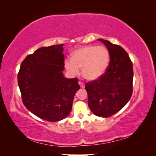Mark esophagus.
Wrapping results in <instances>:
<instances>
[{"label":"esophagus","instance_id":"1","mask_svg":"<svg viewBox=\"0 0 156 156\" xmlns=\"http://www.w3.org/2000/svg\"><path fill=\"white\" fill-rule=\"evenodd\" d=\"M79 85H80V87H81V88H84V84L83 82L79 81Z\"/></svg>","mask_w":156,"mask_h":156}]
</instances>
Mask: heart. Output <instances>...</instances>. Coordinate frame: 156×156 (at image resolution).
<instances>
[{"label": "heart", "instance_id": "obj_1", "mask_svg": "<svg viewBox=\"0 0 156 156\" xmlns=\"http://www.w3.org/2000/svg\"><path fill=\"white\" fill-rule=\"evenodd\" d=\"M109 61V54L103 46L87 45L73 52L71 58L65 60L64 66L73 75L82 68L83 76L88 80L98 79L105 72Z\"/></svg>", "mask_w": 156, "mask_h": 156}]
</instances>
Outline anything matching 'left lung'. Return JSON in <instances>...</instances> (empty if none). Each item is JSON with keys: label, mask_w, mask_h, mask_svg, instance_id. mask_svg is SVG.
Wrapping results in <instances>:
<instances>
[{"label": "left lung", "mask_w": 156, "mask_h": 156, "mask_svg": "<svg viewBox=\"0 0 156 156\" xmlns=\"http://www.w3.org/2000/svg\"><path fill=\"white\" fill-rule=\"evenodd\" d=\"M108 51L110 61L105 73L85 84L88 105L94 115L109 117L120 111L133 93V64L121 46L99 39Z\"/></svg>", "instance_id": "obj_1"}]
</instances>
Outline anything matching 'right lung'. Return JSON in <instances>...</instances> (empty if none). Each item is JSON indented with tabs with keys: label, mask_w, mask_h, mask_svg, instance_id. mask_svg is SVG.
<instances>
[{
	"label": "right lung",
	"mask_w": 156,
	"mask_h": 156,
	"mask_svg": "<svg viewBox=\"0 0 156 156\" xmlns=\"http://www.w3.org/2000/svg\"><path fill=\"white\" fill-rule=\"evenodd\" d=\"M63 44L44 47L23 61L17 75L23 104L40 119L56 122L72 111L75 94L80 89L78 79H67Z\"/></svg>",
	"instance_id": "right-lung-1"
}]
</instances>
